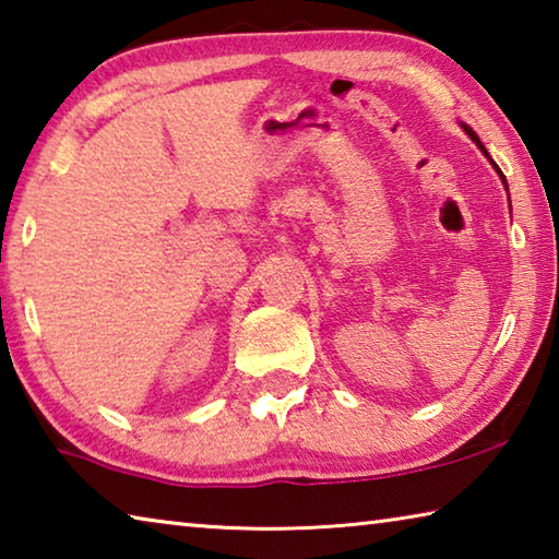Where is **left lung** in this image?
Returning <instances> with one entry per match:
<instances>
[{
  "label": "left lung",
  "mask_w": 559,
  "mask_h": 559,
  "mask_svg": "<svg viewBox=\"0 0 559 559\" xmlns=\"http://www.w3.org/2000/svg\"><path fill=\"white\" fill-rule=\"evenodd\" d=\"M462 130H464V132H466L468 136H472V140L476 142V146H478V150H481V152L486 154V159L493 164V169L498 171V176H501V181H503V186H506V191H508V183H506V176H503V171H501V169H498V164H496V162L491 159V154H488V152H486V146L481 144V140H478V136H476V132H474V130H472V127H468V124H464V122H462ZM508 199H511V195H508Z\"/></svg>",
  "instance_id": "8db88e82"
}]
</instances>
